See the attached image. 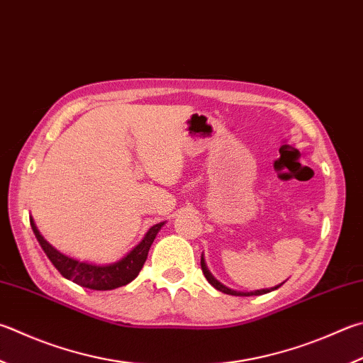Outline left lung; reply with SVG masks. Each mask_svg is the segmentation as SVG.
Here are the masks:
<instances>
[{
  "label": "left lung",
  "mask_w": 363,
  "mask_h": 363,
  "mask_svg": "<svg viewBox=\"0 0 363 363\" xmlns=\"http://www.w3.org/2000/svg\"><path fill=\"white\" fill-rule=\"evenodd\" d=\"M200 265H201V269H203V274H204V278L208 279V282L213 287H216L217 291H220V292H223V294H227V295H236V296H250V295H263V294H268V292H272V291H274V289H278V287H281L282 284H279V286H276V287H272V289H262V291H254V292H238V291H232V289H228V287H225L223 284H220L219 281L217 279H214V276L209 273V269L206 268V265H204V259L201 257V262H200Z\"/></svg>",
  "instance_id": "8db88e82"
}]
</instances>
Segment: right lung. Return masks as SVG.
<instances>
[{
  "label": "right lung",
  "instance_id": "obj_1",
  "mask_svg": "<svg viewBox=\"0 0 363 363\" xmlns=\"http://www.w3.org/2000/svg\"><path fill=\"white\" fill-rule=\"evenodd\" d=\"M33 233H35L36 240L41 245L45 255L49 257L63 278H67L76 284L91 289V291H113V289L127 286L128 282L133 281L138 274H140L144 262L147 259L149 249L152 246L159 230L163 227V222L157 223V225L150 227L149 232L144 236V240L138 245L131 252L123 257L122 260L116 263H111V265H90V263L79 262L67 257L62 252H58L57 249L52 247L48 241H45L41 233L38 232L33 219H30Z\"/></svg>",
  "mask_w": 363,
  "mask_h": 363
}]
</instances>
